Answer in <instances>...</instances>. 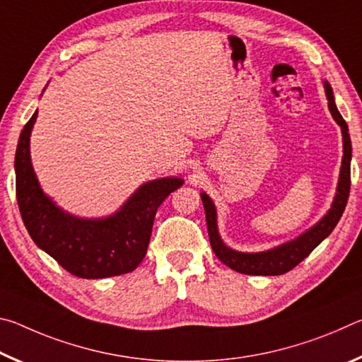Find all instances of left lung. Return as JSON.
Masks as SVG:
<instances>
[{
    "mask_svg": "<svg viewBox=\"0 0 362 362\" xmlns=\"http://www.w3.org/2000/svg\"><path fill=\"white\" fill-rule=\"evenodd\" d=\"M326 88V95L329 100L330 115L334 116L337 124L341 127L343 137V158L339 185H337V193L332 201V206L327 211L320 222L310 230H306L302 235L297 236L296 240L287 241L281 244L278 247H273L263 252H240V250H233L222 241L217 228V211L214 206L212 199L206 193H201L203 206L206 211V222L207 231H209V241L212 250L216 252L220 262H223L226 267H230L235 272L243 274H254V276H278L291 272L293 267H297L305 257H308L313 249L326 240L332 233L335 225L339 223L345 206L348 203V196H350V185H351V139L348 134V126L345 119L341 118L339 110H337L332 88L327 81H324Z\"/></svg>",
    "mask_w": 362,
    "mask_h": 362,
    "instance_id": "8db88e82",
    "label": "left lung"
}]
</instances>
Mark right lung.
<instances>
[{"label":"right lung","instance_id":"right-lung-1","mask_svg":"<svg viewBox=\"0 0 362 362\" xmlns=\"http://www.w3.org/2000/svg\"><path fill=\"white\" fill-rule=\"evenodd\" d=\"M38 112L23 126L16 150V194L21 216L36 246L66 272L84 279L134 272L148 249L159 204L183 180L164 177L144 183L119 211L105 218H79L42 193L30 159V134Z\"/></svg>","mask_w":362,"mask_h":362}]
</instances>
